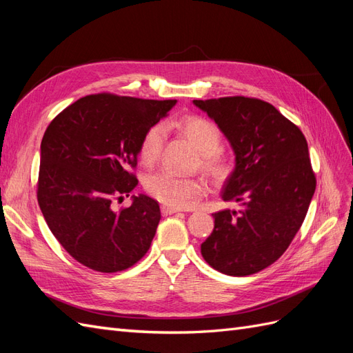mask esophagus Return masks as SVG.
I'll return each instance as SVG.
<instances>
[{
    "label": "esophagus",
    "mask_w": 353,
    "mask_h": 353,
    "mask_svg": "<svg viewBox=\"0 0 353 353\" xmlns=\"http://www.w3.org/2000/svg\"><path fill=\"white\" fill-rule=\"evenodd\" d=\"M161 212H162V214H164V216H170V214H173V213H177L179 209H176V207H170V205H162L161 207Z\"/></svg>",
    "instance_id": "obj_1"
}]
</instances>
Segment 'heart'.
I'll return each mask as SVG.
<instances>
[{"label": "heart", "mask_w": 353, "mask_h": 353, "mask_svg": "<svg viewBox=\"0 0 353 353\" xmlns=\"http://www.w3.org/2000/svg\"><path fill=\"white\" fill-rule=\"evenodd\" d=\"M177 130L194 144V148L203 155V167L213 177L227 174L228 162L218 152L222 143V132L218 125L200 116H189L176 122ZM164 141V130L157 125L150 128L140 144V159L144 164H152L159 157ZM148 192L171 207H186L195 198L205 192V183L201 179L179 177L167 170H161L148 176L144 182Z\"/></svg>", "instance_id": "heart-1"}]
</instances>
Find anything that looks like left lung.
Masks as SVG:
<instances>
[{"instance_id":"left-lung-1","label":"left lung","mask_w":353,"mask_h":353,"mask_svg":"<svg viewBox=\"0 0 353 353\" xmlns=\"http://www.w3.org/2000/svg\"><path fill=\"white\" fill-rule=\"evenodd\" d=\"M218 125L234 152L221 198L239 209L213 213L201 255L228 276H249L283 255L316 189L305 137L276 107L255 98L194 99Z\"/></svg>"}]
</instances>
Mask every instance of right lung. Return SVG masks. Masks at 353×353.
Wrapping results in <instances>:
<instances>
[{
	"label": "right lung",
	"instance_id": "1",
	"mask_svg": "<svg viewBox=\"0 0 353 353\" xmlns=\"http://www.w3.org/2000/svg\"><path fill=\"white\" fill-rule=\"evenodd\" d=\"M176 99L88 95L50 122L40 148L37 198L53 236L80 264L116 273L137 263L155 237L158 201L139 194L113 209L114 198L139 185L131 173L141 140Z\"/></svg>",
	"mask_w": 353,
	"mask_h": 353
}]
</instances>
